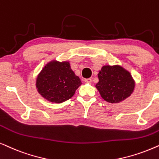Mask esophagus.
I'll use <instances>...</instances> for the list:
<instances>
[{"label": "esophagus", "instance_id": "1", "mask_svg": "<svg viewBox=\"0 0 159 159\" xmlns=\"http://www.w3.org/2000/svg\"><path fill=\"white\" fill-rule=\"evenodd\" d=\"M92 82V80L91 79H85L84 80V82H86V83H90V82Z\"/></svg>", "mask_w": 159, "mask_h": 159}]
</instances>
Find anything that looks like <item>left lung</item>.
Returning <instances> with one entry per match:
<instances>
[{"instance_id":"obj_1","label":"left lung","mask_w":159,"mask_h":159,"mask_svg":"<svg viewBox=\"0 0 159 159\" xmlns=\"http://www.w3.org/2000/svg\"><path fill=\"white\" fill-rule=\"evenodd\" d=\"M96 84L103 99L116 104L133 93L135 81L131 73L120 65L103 66L98 74Z\"/></svg>"}]
</instances>
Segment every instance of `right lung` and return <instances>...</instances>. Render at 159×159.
<instances>
[{
  "label": "right lung",
  "instance_id": "1",
  "mask_svg": "<svg viewBox=\"0 0 159 159\" xmlns=\"http://www.w3.org/2000/svg\"><path fill=\"white\" fill-rule=\"evenodd\" d=\"M82 84L80 77L72 71L69 61L48 62L36 80L39 93L49 102L60 104L69 100Z\"/></svg>",
  "mask_w": 159,
  "mask_h": 159
}]
</instances>
